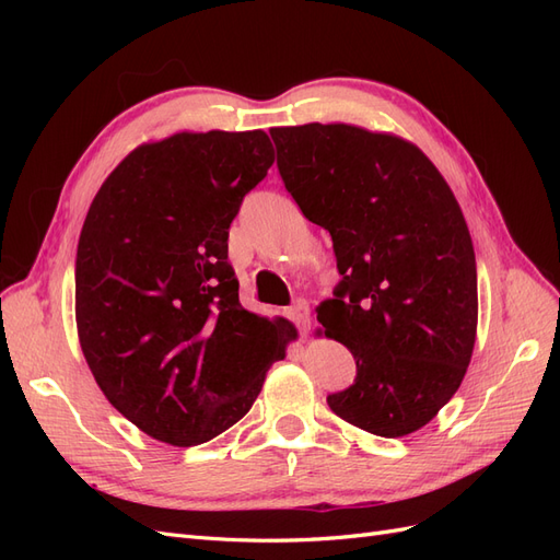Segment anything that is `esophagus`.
Listing matches in <instances>:
<instances>
[{
    "label": "esophagus",
    "mask_w": 560,
    "mask_h": 560,
    "mask_svg": "<svg viewBox=\"0 0 560 560\" xmlns=\"http://www.w3.org/2000/svg\"><path fill=\"white\" fill-rule=\"evenodd\" d=\"M287 317L294 322L301 334H306L311 329V308H308V303L303 301V299H296L292 303L290 311H287Z\"/></svg>",
    "instance_id": "obj_1"
}]
</instances>
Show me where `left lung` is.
I'll list each match as a JSON object with an SVG mask.
<instances>
[{
	"instance_id": "1",
	"label": "left lung",
	"mask_w": 560,
	"mask_h": 560,
	"mask_svg": "<svg viewBox=\"0 0 560 560\" xmlns=\"http://www.w3.org/2000/svg\"><path fill=\"white\" fill-rule=\"evenodd\" d=\"M284 189L327 229L341 282L317 308L358 364L329 409L378 436L420 430L460 387L477 338V259L432 161L348 124L270 128Z\"/></svg>"
}]
</instances>
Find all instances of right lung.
<instances>
[{
	"label": "right lung",
	"instance_id": "add662e5",
	"mask_svg": "<svg viewBox=\"0 0 560 560\" xmlns=\"http://www.w3.org/2000/svg\"><path fill=\"white\" fill-rule=\"evenodd\" d=\"M264 130L177 132L100 186L77 247L83 358L118 413L198 446L235 425L296 329L238 301L229 226L273 165Z\"/></svg>",
	"mask_w": 560,
	"mask_h": 560
}]
</instances>
